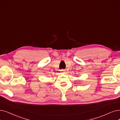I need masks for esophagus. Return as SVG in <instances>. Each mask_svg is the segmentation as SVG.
Segmentation results:
<instances>
[{
	"instance_id": "34e87169",
	"label": "esophagus",
	"mask_w": 120,
	"mask_h": 120,
	"mask_svg": "<svg viewBox=\"0 0 120 120\" xmlns=\"http://www.w3.org/2000/svg\"><path fill=\"white\" fill-rule=\"evenodd\" d=\"M61 71L62 72L63 74H65V71L64 70H61Z\"/></svg>"
}]
</instances>
